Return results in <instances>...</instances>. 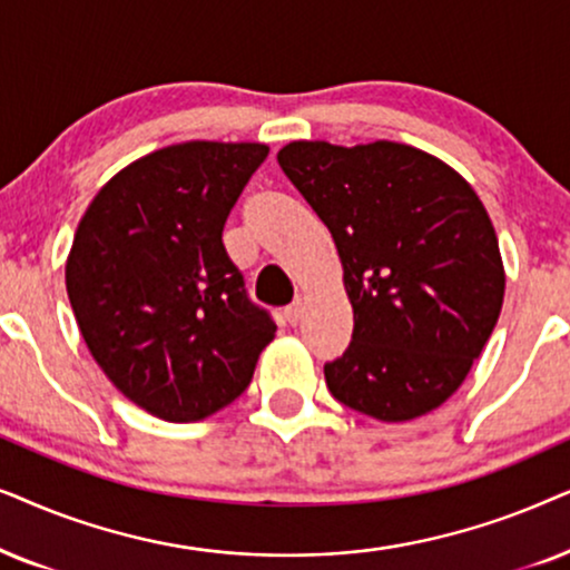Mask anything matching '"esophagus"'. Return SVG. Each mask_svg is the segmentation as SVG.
Wrapping results in <instances>:
<instances>
[{"mask_svg":"<svg viewBox=\"0 0 570 570\" xmlns=\"http://www.w3.org/2000/svg\"><path fill=\"white\" fill-rule=\"evenodd\" d=\"M302 313H305V307H302V302H294V305H289L284 309V321L289 325H297L302 321Z\"/></svg>","mask_w":570,"mask_h":570,"instance_id":"34e87169","label":"esophagus"}]
</instances>
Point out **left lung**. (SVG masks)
Returning <instances> with one entry per match:
<instances>
[{"label": "left lung", "mask_w": 570, "mask_h": 570, "mask_svg": "<svg viewBox=\"0 0 570 570\" xmlns=\"http://www.w3.org/2000/svg\"><path fill=\"white\" fill-rule=\"evenodd\" d=\"M278 164L344 265L354 331L323 367L333 399L383 422L438 409L503 307V263L482 200L451 166L389 140H299L278 150Z\"/></svg>", "instance_id": "left-lung-1"}]
</instances>
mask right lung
Here are the masks:
<instances>
[{"instance_id": "add662e5", "label": "right lung", "mask_w": 570, "mask_h": 570, "mask_svg": "<svg viewBox=\"0 0 570 570\" xmlns=\"http://www.w3.org/2000/svg\"><path fill=\"white\" fill-rule=\"evenodd\" d=\"M265 156L261 142L156 150L119 171L75 232L67 294L82 338L158 420L195 422L232 404L276 333L222 239Z\"/></svg>"}]
</instances>
